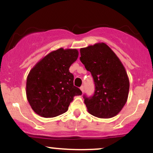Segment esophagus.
<instances>
[{
  "instance_id": "obj_1",
  "label": "esophagus",
  "mask_w": 153,
  "mask_h": 153,
  "mask_svg": "<svg viewBox=\"0 0 153 153\" xmlns=\"http://www.w3.org/2000/svg\"><path fill=\"white\" fill-rule=\"evenodd\" d=\"M83 88H83V86H81V87H80V91H81L82 93H83V91H84V89H83Z\"/></svg>"
}]
</instances>
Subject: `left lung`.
I'll return each instance as SVG.
<instances>
[{
	"mask_svg": "<svg viewBox=\"0 0 153 153\" xmlns=\"http://www.w3.org/2000/svg\"><path fill=\"white\" fill-rule=\"evenodd\" d=\"M80 61L94 78L96 90L92 97L84 96L88 111L98 118L117 116L125 105L129 80L125 68L106 44L96 43L80 50Z\"/></svg>",
	"mask_w": 153,
	"mask_h": 153,
	"instance_id": "8db88e82",
	"label": "left lung"
}]
</instances>
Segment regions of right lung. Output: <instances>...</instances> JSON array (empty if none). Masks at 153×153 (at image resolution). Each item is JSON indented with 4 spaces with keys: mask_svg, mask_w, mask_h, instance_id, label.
<instances>
[{
    "mask_svg": "<svg viewBox=\"0 0 153 153\" xmlns=\"http://www.w3.org/2000/svg\"><path fill=\"white\" fill-rule=\"evenodd\" d=\"M77 49L59 48L40 59L26 79V98L36 114L45 118L62 114L81 91L74 86L69 68L77 60Z\"/></svg>",
    "mask_w": 153,
    "mask_h": 153,
    "instance_id": "1",
    "label": "right lung"
}]
</instances>
